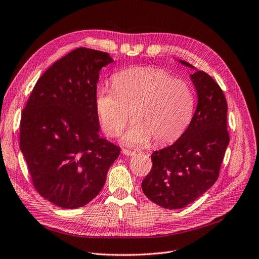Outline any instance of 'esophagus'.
<instances>
[{
  "label": "esophagus",
  "mask_w": 259,
  "mask_h": 259,
  "mask_svg": "<svg viewBox=\"0 0 259 259\" xmlns=\"http://www.w3.org/2000/svg\"><path fill=\"white\" fill-rule=\"evenodd\" d=\"M121 152H122V154H125V155H127V156H131V155L136 154V152L131 151V150H128V149H122Z\"/></svg>",
  "instance_id": "esophagus-1"
}]
</instances>
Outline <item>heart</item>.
<instances>
[{
  "label": "heart",
  "mask_w": 259,
  "mask_h": 259,
  "mask_svg": "<svg viewBox=\"0 0 259 259\" xmlns=\"http://www.w3.org/2000/svg\"><path fill=\"white\" fill-rule=\"evenodd\" d=\"M113 89L100 88L95 96L96 113L103 131L117 137L131 117L134 123L123 143L165 145L182 136L192 120L195 92L187 81L156 67H132L116 73Z\"/></svg>",
  "instance_id": "1"
}]
</instances>
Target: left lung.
I'll list each match as a JSON object with an SVG mask.
<instances>
[{"label": "left lung", "instance_id": "left-lung-1", "mask_svg": "<svg viewBox=\"0 0 259 259\" xmlns=\"http://www.w3.org/2000/svg\"><path fill=\"white\" fill-rule=\"evenodd\" d=\"M190 79L198 95L192 121L177 142L151 154L152 168L142 182L146 197L169 209L193 203L213 185L230 142L228 104L221 88L203 71Z\"/></svg>", "mask_w": 259, "mask_h": 259}]
</instances>
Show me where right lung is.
Here are the masks:
<instances>
[{
  "instance_id": "1",
  "label": "right lung",
  "mask_w": 259,
  "mask_h": 259,
  "mask_svg": "<svg viewBox=\"0 0 259 259\" xmlns=\"http://www.w3.org/2000/svg\"><path fill=\"white\" fill-rule=\"evenodd\" d=\"M110 55L79 48L56 61L33 87L20 122V148L37 192L78 208L105 185L118 146L99 138L95 96Z\"/></svg>"
}]
</instances>
